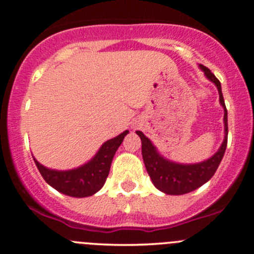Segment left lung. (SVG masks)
Listing matches in <instances>:
<instances>
[{
    "mask_svg": "<svg viewBox=\"0 0 254 254\" xmlns=\"http://www.w3.org/2000/svg\"><path fill=\"white\" fill-rule=\"evenodd\" d=\"M205 76L216 84L219 93V102L224 108V141L216 154L207 160L197 164H177L161 157L148 137L136 131L142 142V158L150 180L159 190L170 195H182L193 191L211 180L221 164L228 143V112L223 99L221 82L204 65H200Z\"/></svg>",
    "mask_w": 254,
    "mask_h": 254,
    "instance_id": "obj_1",
    "label": "left lung"
}]
</instances>
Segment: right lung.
I'll list each match as a JSON object with an SVG mask.
<instances>
[{"label": "right lung", "instance_id": "obj_1", "mask_svg": "<svg viewBox=\"0 0 254 254\" xmlns=\"http://www.w3.org/2000/svg\"><path fill=\"white\" fill-rule=\"evenodd\" d=\"M127 133L129 131L125 130L117 137L106 141L90 161L80 168L68 170V171L47 169L46 166L41 165L35 158L33 160L44 181L58 191L73 197L90 196L104 187L106 178L110 174L111 163L114 154Z\"/></svg>", "mask_w": 254, "mask_h": 254}]
</instances>
